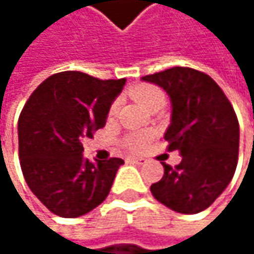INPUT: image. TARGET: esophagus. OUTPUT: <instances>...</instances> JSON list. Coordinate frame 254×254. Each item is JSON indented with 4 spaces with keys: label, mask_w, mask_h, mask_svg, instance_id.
I'll return each mask as SVG.
<instances>
[{
    "label": "esophagus",
    "mask_w": 254,
    "mask_h": 254,
    "mask_svg": "<svg viewBox=\"0 0 254 254\" xmlns=\"http://www.w3.org/2000/svg\"><path fill=\"white\" fill-rule=\"evenodd\" d=\"M127 162L129 163H133V165H138V166L145 165V159H141V157H129Z\"/></svg>",
    "instance_id": "34e87169"
}]
</instances>
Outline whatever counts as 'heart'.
<instances>
[{
	"instance_id": "heart-1",
	"label": "heart",
	"mask_w": 254,
	"mask_h": 254,
	"mask_svg": "<svg viewBox=\"0 0 254 254\" xmlns=\"http://www.w3.org/2000/svg\"><path fill=\"white\" fill-rule=\"evenodd\" d=\"M130 95L135 98V101H138L144 109H147L150 104L159 101V100H165V95L162 92V89H159L157 86H153V85H138L135 86L132 91H130ZM118 107L119 104L115 103L112 107H110V116H115L116 112H118ZM148 133H144V132H136V133H132L127 138V145L130 150H141L145 147V144L148 142Z\"/></svg>"
}]
</instances>
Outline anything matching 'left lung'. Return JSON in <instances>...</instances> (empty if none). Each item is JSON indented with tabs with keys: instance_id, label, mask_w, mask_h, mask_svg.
Returning <instances> with one entry per match:
<instances>
[{
	"instance_id": "1",
	"label": "left lung",
	"mask_w": 254,
	"mask_h": 254,
	"mask_svg": "<svg viewBox=\"0 0 254 254\" xmlns=\"http://www.w3.org/2000/svg\"><path fill=\"white\" fill-rule=\"evenodd\" d=\"M159 85L171 98L168 150L182 160L165 168L163 178L150 187L157 201L178 213L207 209L228 187L238 160L240 127L219 85L203 72L172 67L141 77Z\"/></svg>"
}]
</instances>
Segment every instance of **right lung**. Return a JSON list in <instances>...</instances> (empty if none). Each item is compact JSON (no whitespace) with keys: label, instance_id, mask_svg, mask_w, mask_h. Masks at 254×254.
<instances>
[{"label":"right lung","instance_id":"obj_1","mask_svg":"<svg viewBox=\"0 0 254 254\" xmlns=\"http://www.w3.org/2000/svg\"><path fill=\"white\" fill-rule=\"evenodd\" d=\"M125 83L62 72L29 97L17 125L20 166L30 191L54 215H86L109 195L124 160L91 162L82 154V141L106 125Z\"/></svg>","mask_w":254,"mask_h":254}]
</instances>
